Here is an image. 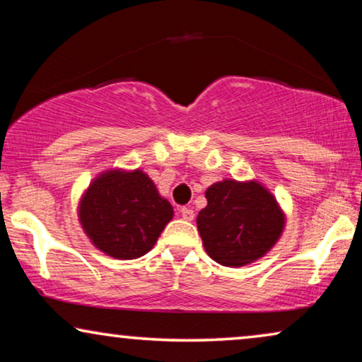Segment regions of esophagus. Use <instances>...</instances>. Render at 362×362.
<instances>
[{"mask_svg":"<svg viewBox=\"0 0 362 362\" xmlns=\"http://www.w3.org/2000/svg\"><path fill=\"white\" fill-rule=\"evenodd\" d=\"M180 214H181V217L185 221H192V219H194V211L189 209V207H181Z\"/></svg>","mask_w":362,"mask_h":362,"instance_id":"1","label":"esophagus"}]
</instances>
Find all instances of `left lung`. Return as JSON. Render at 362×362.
<instances>
[{
  "label": "left lung",
  "mask_w": 362,
  "mask_h": 362,
  "mask_svg": "<svg viewBox=\"0 0 362 362\" xmlns=\"http://www.w3.org/2000/svg\"><path fill=\"white\" fill-rule=\"evenodd\" d=\"M207 206L197 214V230L207 255L224 267L259 260L279 242L285 212L262 182L222 180L206 189Z\"/></svg>",
  "instance_id": "obj_1"
}]
</instances>
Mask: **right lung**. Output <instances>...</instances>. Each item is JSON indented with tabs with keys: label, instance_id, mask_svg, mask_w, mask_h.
Segmentation results:
<instances>
[{
	"label": "right lung",
	"instance_id": "add662e5",
	"mask_svg": "<svg viewBox=\"0 0 362 362\" xmlns=\"http://www.w3.org/2000/svg\"><path fill=\"white\" fill-rule=\"evenodd\" d=\"M86 235L105 255L133 260L148 254L173 219L170 201L141 170L102 171L78 201Z\"/></svg>",
	"mask_w": 362,
	"mask_h": 362
}]
</instances>
